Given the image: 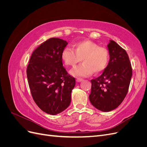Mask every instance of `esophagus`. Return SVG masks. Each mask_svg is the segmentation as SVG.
Instances as JSON below:
<instances>
[{
	"mask_svg": "<svg viewBox=\"0 0 147 147\" xmlns=\"http://www.w3.org/2000/svg\"><path fill=\"white\" fill-rule=\"evenodd\" d=\"M82 81H83V79H82V78H77V80H76L77 82H81Z\"/></svg>",
	"mask_w": 147,
	"mask_h": 147,
	"instance_id": "1",
	"label": "esophagus"
}]
</instances>
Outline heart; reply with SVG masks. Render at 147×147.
Instances as JSON below:
<instances>
[{"label": "heart", "mask_w": 147, "mask_h": 147, "mask_svg": "<svg viewBox=\"0 0 147 147\" xmlns=\"http://www.w3.org/2000/svg\"><path fill=\"white\" fill-rule=\"evenodd\" d=\"M61 59L67 66H75L82 59L83 64L73 69L70 74L77 77H87L94 72L97 74L107 66L110 53L107 48L99 47L94 42L84 40L77 43L74 50L65 47L61 53Z\"/></svg>", "instance_id": "b5f03b06"}]
</instances>
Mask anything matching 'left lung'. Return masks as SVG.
<instances>
[{
  "label": "left lung",
  "mask_w": 147,
  "mask_h": 147,
  "mask_svg": "<svg viewBox=\"0 0 147 147\" xmlns=\"http://www.w3.org/2000/svg\"><path fill=\"white\" fill-rule=\"evenodd\" d=\"M109 63L103 73L91 80L89 96L91 104L102 112H110L121 104L128 92L132 70L125 50L113 40L107 45Z\"/></svg>",
  "instance_id": "1"
}]
</instances>
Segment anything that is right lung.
Segmentation results:
<instances>
[{"mask_svg": "<svg viewBox=\"0 0 147 147\" xmlns=\"http://www.w3.org/2000/svg\"><path fill=\"white\" fill-rule=\"evenodd\" d=\"M68 43L51 38L32 53L27 68L31 94L43 112L55 115L63 112L71 102L75 80L63 67L61 53Z\"/></svg>", "mask_w": 147, "mask_h": 147, "instance_id": "add662e5", "label": "right lung"}]
</instances>
